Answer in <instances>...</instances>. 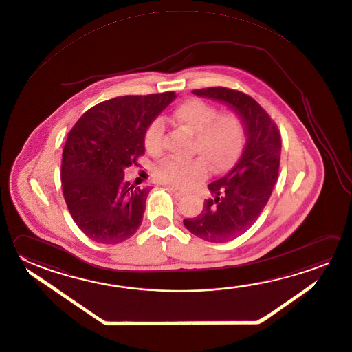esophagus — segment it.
<instances>
[{"label":"esophagus","instance_id":"esophagus-1","mask_svg":"<svg viewBox=\"0 0 352 352\" xmlns=\"http://www.w3.org/2000/svg\"><path fill=\"white\" fill-rule=\"evenodd\" d=\"M168 188H170V191L173 192L175 196H177V197H182V196H185L186 192L182 191V190H179L177 187H175V186H168Z\"/></svg>","mask_w":352,"mask_h":352}]
</instances>
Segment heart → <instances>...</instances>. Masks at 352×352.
<instances>
[{
	"mask_svg": "<svg viewBox=\"0 0 352 352\" xmlns=\"http://www.w3.org/2000/svg\"><path fill=\"white\" fill-rule=\"evenodd\" d=\"M173 120L188 134L195 135V151L202 155L190 161L165 160L156 167L155 175L161 182L176 187H190L204 179L212 168H230L242 153L245 140L243 122L236 113L217 116V109L199 99L182 102L173 111ZM164 124L155 120L147 128L144 145L156 155L162 148Z\"/></svg>",
	"mask_w": 352,
	"mask_h": 352,
	"instance_id": "1",
	"label": "heart"
}]
</instances>
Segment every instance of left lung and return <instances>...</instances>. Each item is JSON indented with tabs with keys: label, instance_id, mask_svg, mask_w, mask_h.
<instances>
[{
	"label": "left lung",
	"instance_id": "1",
	"mask_svg": "<svg viewBox=\"0 0 352 352\" xmlns=\"http://www.w3.org/2000/svg\"><path fill=\"white\" fill-rule=\"evenodd\" d=\"M195 96L223 102L243 122L245 144L236 165L208 185L197 217L184 224L192 234L211 243L230 242L261 216L278 179L281 140L265 110L250 96L223 87L192 90Z\"/></svg>",
	"mask_w": 352,
	"mask_h": 352
}]
</instances>
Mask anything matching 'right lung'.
Here are the masks:
<instances>
[{
	"mask_svg": "<svg viewBox=\"0 0 352 352\" xmlns=\"http://www.w3.org/2000/svg\"><path fill=\"white\" fill-rule=\"evenodd\" d=\"M175 99V91L118 96L84 113L68 134L60 173L64 199L91 241L122 243L139 230L153 186L130 185L124 170L144 155L147 128Z\"/></svg>",
	"mask_w": 352,
	"mask_h": 352,
	"instance_id": "obj_1",
	"label": "right lung"
}]
</instances>
